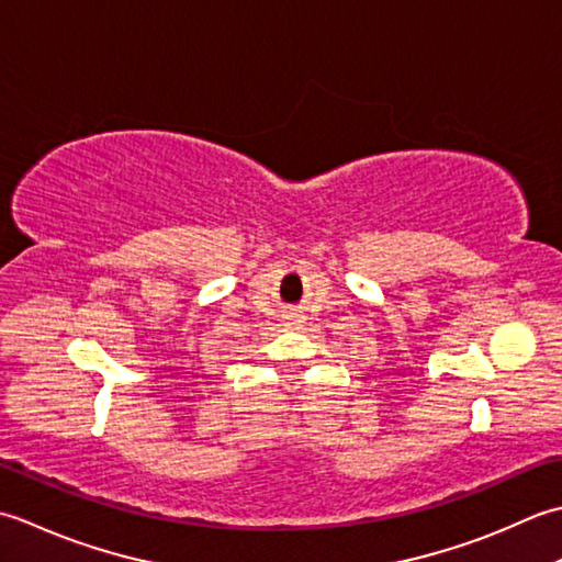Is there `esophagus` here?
Instances as JSON below:
<instances>
[{
  "instance_id": "esophagus-1",
  "label": "esophagus",
  "mask_w": 562,
  "mask_h": 562,
  "mask_svg": "<svg viewBox=\"0 0 562 562\" xmlns=\"http://www.w3.org/2000/svg\"><path fill=\"white\" fill-rule=\"evenodd\" d=\"M285 325H289V327H301L303 325V315L289 313V315H285Z\"/></svg>"
}]
</instances>
